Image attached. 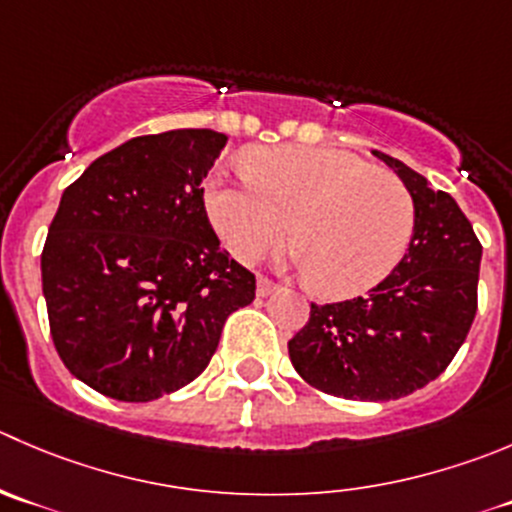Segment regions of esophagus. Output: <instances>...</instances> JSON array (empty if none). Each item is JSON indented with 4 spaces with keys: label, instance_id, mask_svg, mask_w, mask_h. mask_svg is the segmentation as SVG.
<instances>
[{
    "label": "esophagus",
    "instance_id": "34e87169",
    "mask_svg": "<svg viewBox=\"0 0 512 512\" xmlns=\"http://www.w3.org/2000/svg\"><path fill=\"white\" fill-rule=\"evenodd\" d=\"M277 285L272 280H267V277H257V295L260 297H267L270 292H275Z\"/></svg>",
    "mask_w": 512,
    "mask_h": 512
}]
</instances>
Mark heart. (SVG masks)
<instances>
[{
  "label": "heart",
  "mask_w": 512,
  "mask_h": 512,
  "mask_svg": "<svg viewBox=\"0 0 512 512\" xmlns=\"http://www.w3.org/2000/svg\"><path fill=\"white\" fill-rule=\"evenodd\" d=\"M207 212L227 250L257 262L290 235L295 262L330 297L380 285L415 235V200L398 175L327 147H262L235 180L207 182Z\"/></svg>",
  "instance_id": "obj_1"
}]
</instances>
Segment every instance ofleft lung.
<instances>
[{"label":"left lung","instance_id":"1","mask_svg":"<svg viewBox=\"0 0 512 512\" xmlns=\"http://www.w3.org/2000/svg\"><path fill=\"white\" fill-rule=\"evenodd\" d=\"M415 200V235L400 265L367 297L310 305L287 342L312 388L345 400H395L445 372L478 310L483 245L458 202L408 165L375 152Z\"/></svg>","mask_w":512,"mask_h":512}]
</instances>
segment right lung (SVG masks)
<instances>
[{
  "label": "right lung",
  "mask_w": 512,
  "mask_h": 512,
  "mask_svg": "<svg viewBox=\"0 0 512 512\" xmlns=\"http://www.w3.org/2000/svg\"><path fill=\"white\" fill-rule=\"evenodd\" d=\"M227 137L172 130L124 142L64 190L42 250L64 367L107 398L150 403L207 365L255 275L220 250L202 180Z\"/></svg>",
  "instance_id": "obj_1"
}]
</instances>
